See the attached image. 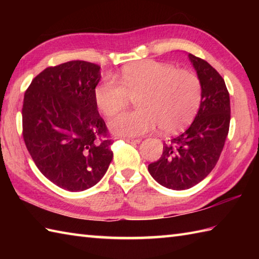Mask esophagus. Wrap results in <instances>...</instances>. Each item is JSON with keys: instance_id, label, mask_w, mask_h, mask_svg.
Returning <instances> with one entry per match:
<instances>
[{"instance_id": "esophagus-1", "label": "esophagus", "mask_w": 259, "mask_h": 259, "mask_svg": "<svg viewBox=\"0 0 259 259\" xmlns=\"http://www.w3.org/2000/svg\"><path fill=\"white\" fill-rule=\"evenodd\" d=\"M123 140L125 142H128V144H139L141 141L140 139H133V138H123Z\"/></svg>"}]
</instances>
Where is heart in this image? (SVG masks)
Returning a JSON list of instances; mask_svg holds the SVG:
<instances>
[{
  "instance_id": "b5f03b06",
  "label": "heart",
  "mask_w": 259,
  "mask_h": 259,
  "mask_svg": "<svg viewBox=\"0 0 259 259\" xmlns=\"http://www.w3.org/2000/svg\"><path fill=\"white\" fill-rule=\"evenodd\" d=\"M93 97L98 109L110 117L136 98L135 111L119 113L109 121V129L123 137H137L157 125L174 134L192 122L202 98L201 81L189 70L174 65L142 61L126 65L118 76L99 83Z\"/></svg>"
}]
</instances>
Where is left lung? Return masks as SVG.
<instances>
[{"instance_id":"8db88e82","label":"left lung","mask_w":259,"mask_h":259,"mask_svg":"<svg viewBox=\"0 0 259 259\" xmlns=\"http://www.w3.org/2000/svg\"><path fill=\"white\" fill-rule=\"evenodd\" d=\"M201 81L199 110L185 133L163 144L159 160L148 166L158 184L174 190L199 184L216 166L230 122V100L225 81L205 60L188 56Z\"/></svg>"}]
</instances>
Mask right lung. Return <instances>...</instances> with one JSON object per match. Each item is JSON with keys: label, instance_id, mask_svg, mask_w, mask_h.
I'll use <instances>...</instances> for the list:
<instances>
[{"label": "right lung", "instance_id": "add662e5", "mask_svg": "<svg viewBox=\"0 0 259 259\" xmlns=\"http://www.w3.org/2000/svg\"><path fill=\"white\" fill-rule=\"evenodd\" d=\"M99 65L74 60L43 70L25 91L23 139L42 175L60 188L83 191L97 185L112 160V140L93 91Z\"/></svg>", "mask_w": 259, "mask_h": 259}]
</instances>
